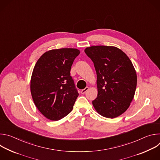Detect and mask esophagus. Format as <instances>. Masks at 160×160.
I'll return each mask as SVG.
<instances>
[{
    "mask_svg": "<svg viewBox=\"0 0 160 160\" xmlns=\"http://www.w3.org/2000/svg\"><path fill=\"white\" fill-rule=\"evenodd\" d=\"M88 89H89V88H88V87H85V88H83V89H82V90H81V93H82V94H84L87 92V91Z\"/></svg>",
    "mask_w": 160,
    "mask_h": 160,
    "instance_id": "1",
    "label": "esophagus"
}]
</instances>
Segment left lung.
<instances>
[{
	"instance_id": "left-lung-1",
	"label": "left lung",
	"mask_w": 160,
	"mask_h": 160,
	"mask_svg": "<svg viewBox=\"0 0 160 160\" xmlns=\"http://www.w3.org/2000/svg\"><path fill=\"white\" fill-rule=\"evenodd\" d=\"M85 52L93 61L97 73L94 109L106 118L120 116L129 108L136 89L137 74L132 61L114 46L95 45L87 48Z\"/></svg>"
}]
</instances>
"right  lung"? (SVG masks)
Here are the masks:
<instances>
[{"label":"right lung","mask_w":160,"mask_h":160,"mask_svg":"<svg viewBox=\"0 0 160 160\" xmlns=\"http://www.w3.org/2000/svg\"><path fill=\"white\" fill-rule=\"evenodd\" d=\"M77 49H52L43 53L37 61L30 80L33 102L48 119L58 121L73 109L79 94L70 76Z\"/></svg>","instance_id":"add662e5"}]
</instances>
